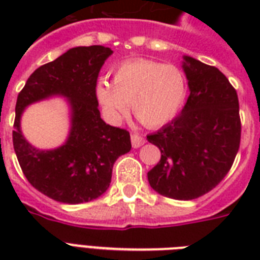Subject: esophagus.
I'll list each match as a JSON object with an SVG mask.
<instances>
[{
  "instance_id": "esophagus-1",
  "label": "esophagus",
  "mask_w": 260,
  "mask_h": 260,
  "mask_svg": "<svg viewBox=\"0 0 260 260\" xmlns=\"http://www.w3.org/2000/svg\"><path fill=\"white\" fill-rule=\"evenodd\" d=\"M131 143H132V147L134 148H139L140 146H143L146 143V139L143 138L142 135L139 134H131Z\"/></svg>"
}]
</instances>
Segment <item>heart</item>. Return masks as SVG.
Segmentation results:
<instances>
[{
  "label": "heart",
  "instance_id": "obj_1",
  "mask_svg": "<svg viewBox=\"0 0 260 260\" xmlns=\"http://www.w3.org/2000/svg\"><path fill=\"white\" fill-rule=\"evenodd\" d=\"M112 78V85H97L98 101L112 117L125 114L128 104H132L139 121L162 125L170 121L185 101V75L173 64L136 59L116 67Z\"/></svg>",
  "mask_w": 260,
  "mask_h": 260
}]
</instances>
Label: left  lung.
<instances>
[{"label": "left lung", "instance_id": "obj_1", "mask_svg": "<svg viewBox=\"0 0 260 260\" xmlns=\"http://www.w3.org/2000/svg\"><path fill=\"white\" fill-rule=\"evenodd\" d=\"M190 94L182 113L147 136L160 150L148 171L151 187L165 197L194 200L224 179L240 147L239 98L221 71L197 59L183 63Z\"/></svg>", "mask_w": 260, "mask_h": 260}]
</instances>
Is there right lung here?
<instances>
[{"label":"right lung","instance_id":"right-lung-1","mask_svg":"<svg viewBox=\"0 0 260 260\" xmlns=\"http://www.w3.org/2000/svg\"><path fill=\"white\" fill-rule=\"evenodd\" d=\"M110 54L102 46L71 48L36 69L18 93L14 152L28 182L55 201L82 204L100 197L109 187L114 162L131 150L129 132L105 124L98 110V74ZM54 93L71 101V136L56 150H36L21 135L19 117L26 105Z\"/></svg>","mask_w":260,"mask_h":260}]
</instances>
